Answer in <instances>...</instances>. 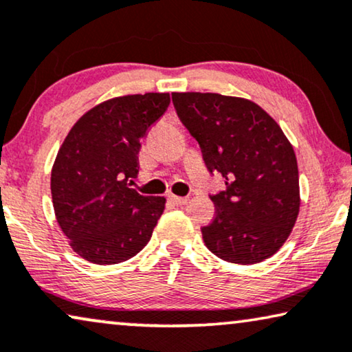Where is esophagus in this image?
I'll return each mask as SVG.
<instances>
[{"instance_id": "34e87169", "label": "esophagus", "mask_w": 352, "mask_h": 352, "mask_svg": "<svg viewBox=\"0 0 352 352\" xmlns=\"http://www.w3.org/2000/svg\"><path fill=\"white\" fill-rule=\"evenodd\" d=\"M168 200H170L173 205H176V206H182V205H186V203L188 201V198L187 197H176V195H170L168 197Z\"/></svg>"}]
</instances>
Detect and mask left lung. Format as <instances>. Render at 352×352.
Listing matches in <instances>:
<instances>
[{
    "mask_svg": "<svg viewBox=\"0 0 352 352\" xmlns=\"http://www.w3.org/2000/svg\"><path fill=\"white\" fill-rule=\"evenodd\" d=\"M171 98L208 171L226 179V188L210 195L216 217L201 228L206 248L239 265L272 257L300 210L297 159L281 126L261 106L236 96L187 91Z\"/></svg>",
    "mask_w": 352,
    "mask_h": 352,
    "instance_id": "left-lung-1",
    "label": "left lung"
}]
</instances>
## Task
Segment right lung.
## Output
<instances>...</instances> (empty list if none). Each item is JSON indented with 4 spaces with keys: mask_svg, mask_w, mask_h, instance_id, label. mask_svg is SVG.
Segmentation results:
<instances>
[{
    "mask_svg": "<svg viewBox=\"0 0 352 352\" xmlns=\"http://www.w3.org/2000/svg\"><path fill=\"white\" fill-rule=\"evenodd\" d=\"M170 104L168 94L126 95L85 113L69 130L50 176L58 226L71 248L96 265L136 256L165 210L164 197L141 195V140Z\"/></svg>",
    "mask_w": 352,
    "mask_h": 352,
    "instance_id": "obj_1",
    "label": "right lung"
}]
</instances>
